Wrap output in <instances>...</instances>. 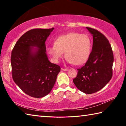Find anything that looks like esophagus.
Segmentation results:
<instances>
[{
    "mask_svg": "<svg viewBox=\"0 0 126 126\" xmlns=\"http://www.w3.org/2000/svg\"><path fill=\"white\" fill-rule=\"evenodd\" d=\"M61 70L62 71H67V69H66V68H61Z\"/></svg>",
    "mask_w": 126,
    "mask_h": 126,
    "instance_id": "34e87169",
    "label": "esophagus"
}]
</instances>
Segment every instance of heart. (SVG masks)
<instances>
[{
  "instance_id": "1",
  "label": "heart",
  "mask_w": 126,
  "mask_h": 126,
  "mask_svg": "<svg viewBox=\"0 0 126 126\" xmlns=\"http://www.w3.org/2000/svg\"><path fill=\"white\" fill-rule=\"evenodd\" d=\"M92 40L88 35L71 32L54 40V45L47 47V52L55 63H59L64 52L66 61L80 65L86 62L91 52Z\"/></svg>"
}]
</instances>
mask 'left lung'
<instances>
[{
    "label": "left lung",
    "mask_w": 126,
    "mask_h": 126,
    "mask_svg": "<svg viewBox=\"0 0 126 126\" xmlns=\"http://www.w3.org/2000/svg\"><path fill=\"white\" fill-rule=\"evenodd\" d=\"M86 28L93 36L92 50L85 65L77 69L73 81L79 90L92 94L101 90L112 78L113 54L103 34L91 28Z\"/></svg>",
    "instance_id": "8db88e82"
}]
</instances>
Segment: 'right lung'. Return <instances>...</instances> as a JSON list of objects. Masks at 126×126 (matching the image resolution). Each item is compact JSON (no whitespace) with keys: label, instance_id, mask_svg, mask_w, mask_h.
<instances>
[{"label":"right lung","instance_id":"1","mask_svg":"<svg viewBox=\"0 0 126 126\" xmlns=\"http://www.w3.org/2000/svg\"><path fill=\"white\" fill-rule=\"evenodd\" d=\"M53 29L30 30L18 39L12 50L13 80L32 97L39 98L49 93L61 71L59 65L49 61L46 54L45 42Z\"/></svg>","mask_w":126,"mask_h":126}]
</instances>
